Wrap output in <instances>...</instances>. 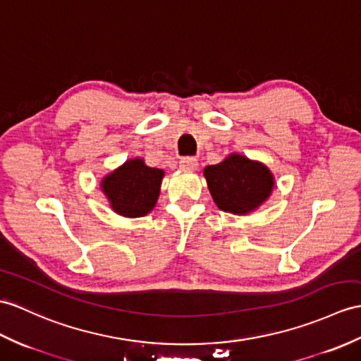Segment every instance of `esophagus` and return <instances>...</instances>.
Listing matches in <instances>:
<instances>
[{"label":"esophagus","mask_w":361,"mask_h":361,"mask_svg":"<svg viewBox=\"0 0 361 361\" xmlns=\"http://www.w3.org/2000/svg\"><path fill=\"white\" fill-rule=\"evenodd\" d=\"M180 167L184 171H195L198 167V160L194 157H184V158H181Z\"/></svg>","instance_id":"1"}]
</instances>
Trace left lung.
Here are the masks:
<instances>
[{"label":"left lung","instance_id":"obj_1","mask_svg":"<svg viewBox=\"0 0 361 361\" xmlns=\"http://www.w3.org/2000/svg\"><path fill=\"white\" fill-rule=\"evenodd\" d=\"M211 195L221 211L247 214L269 197L274 178L266 166L241 155H231L204 169Z\"/></svg>","mask_w":361,"mask_h":361}]
</instances>
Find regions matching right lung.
<instances>
[{
	"label": "right lung",
	"instance_id": "right-lung-1",
	"mask_svg": "<svg viewBox=\"0 0 361 361\" xmlns=\"http://www.w3.org/2000/svg\"><path fill=\"white\" fill-rule=\"evenodd\" d=\"M163 175L161 169L149 167L135 158L107 175L102 188L116 214L137 219L154 209Z\"/></svg>",
	"mask_w": 361,
	"mask_h": 361
}]
</instances>
